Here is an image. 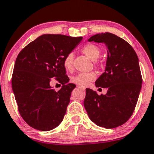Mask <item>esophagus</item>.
<instances>
[{
  "mask_svg": "<svg viewBox=\"0 0 154 154\" xmlns=\"http://www.w3.org/2000/svg\"><path fill=\"white\" fill-rule=\"evenodd\" d=\"M77 88H79V89H82V90H85L84 87H82V86H77Z\"/></svg>",
  "mask_w": 154,
  "mask_h": 154,
  "instance_id": "esophagus-1",
  "label": "esophagus"
}]
</instances>
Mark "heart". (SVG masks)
<instances>
[{
	"instance_id": "obj_1",
	"label": "heart",
	"mask_w": 154,
	"mask_h": 154,
	"mask_svg": "<svg viewBox=\"0 0 154 154\" xmlns=\"http://www.w3.org/2000/svg\"><path fill=\"white\" fill-rule=\"evenodd\" d=\"M83 53L89 57L92 60L95 61L100 57V50L97 45L93 43H88L82 48ZM73 61H74V54L73 52H70L64 57L63 64L65 69L68 71H72L73 69ZM96 78L95 72H90L87 73H79L72 78L73 83L81 85V86H86L91 82L93 81Z\"/></svg>"
}]
</instances>
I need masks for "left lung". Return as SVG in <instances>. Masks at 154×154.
I'll list each match as a JSON object with an SVG mask.
<instances>
[{"label": "left lung", "mask_w": 154, "mask_h": 154, "mask_svg": "<svg viewBox=\"0 0 154 154\" xmlns=\"http://www.w3.org/2000/svg\"><path fill=\"white\" fill-rule=\"evenodd\" d=\"M88 41L104 43L107 47L105 72L96 80L95 86L108 91L106 95H99L86 88L85 109L97 126L118 127L131 118L138 100L143 82L138 57L131 45L116 34H97Z\"/></svg>", "instance_id": "8db88e82"}]
</instances>
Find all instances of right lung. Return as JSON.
Instances as JSON below:
<instances>
[{
    "instance_id": "right-lung-1",
    "label": "right lung",
    "mask_w": 154,
    "mask_h": 154,
    "mask_svg": "<svg viewBox=\"0 0 154 154\" xmlns=\"http://www.w3.org/2000/svg\"><path fill=\"white\" fill-rule=\"evenodd\" d=\"M82 40L62 34H43L18 54L11 86L20 115L31 127L48 131L62 122L76 86L68 84L63 61ZM52 77L63 85L58 91L49 85Z\"/></svg>"
}]
</instances>
